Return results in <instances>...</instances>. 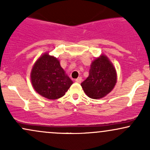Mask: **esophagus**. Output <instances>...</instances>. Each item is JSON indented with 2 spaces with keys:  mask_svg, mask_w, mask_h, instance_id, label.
Here are the masks:
<instances>
[{
  "mask_svg": "<svg viewBox=\"0 0 150 150\" xmlns=\"http://www.w3.org/2000/svg\"><path fill=\"white\" fill-rule=\"evenodd\" d=\"M75 81H76V82H78V83H81V82H82V77H79L78 78H77L75 80Z\"/></svg>",
  "mask_w": 150,
  "mask_h": 150,
  "instance_id": "esophagus-1",
  "label": "esophagus"
}]
</instances>
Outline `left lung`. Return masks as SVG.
<instances>
[{
	"label": "left lung",
	"mask_w": 150,
	"mask_h": 150,
	"mask_svg": "<svg viewBox=\"0 0 150 150\" xmlns=\"http://www.w3.org/2000/svg\"><path fill=\"white\" fill-rule=\"evenodd\" d=\"M116 83L114 67L105 56L92 62L89 76L81 83L85 94L92 99H101L112 90Z\"/></svg>",
	"instance_id": "8db88e82"
}]
</instances>
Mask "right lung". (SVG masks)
Segmentation results:
<instances>
[{
	"label": "right lung",
	"instance_id": "right-lung-1",
	"mask_svg": "<svg viewBox=\"0 0 150 150\" xmlns=\"http://www.w3.org/2000/svg\"><path fill=\"white\" fill-rule=\"evenodd\" d=\"M34 89L49 99H56L65 95L73 81L65 75L59 61L48 53L37 60L31 73Z\"/></svg>",
	"mask_w": 150,
	"mask_h": 150
}]
</instances>
